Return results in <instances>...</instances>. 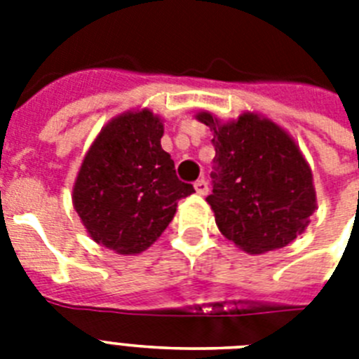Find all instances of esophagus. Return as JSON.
<instances>
[{
	"instance_id": "obj_1",
	"label": "esophagus",
	"mask_w": 359,
	"mask_h": 359,
	"mask_svg": "<svg viewBox=\"0 0 359 359\" xmlns=\"http://www.w3.org/2000/svg\"><path fill=\"white\" fill-rule=\"evenodd\" d=\"M194 186H195V191H197L198 195H206L208 191H210V186H208L206 179H198Z\"/></svg>"
}]
</instances>
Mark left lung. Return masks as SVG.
I'll list each match as a JSON object with an SVG mask.
<instances>
[{"label": "left lung", "instance_id": "1", "mask_svg": "<svg viewBox=\"0 0 359 359\" xmlns=\"http://www.w3.org/2000/svg\"><path fill=\"white\" fill-rule=\"evenodd\" d=\"M197 118L213 129V189L206 201L222 236L250 254L292 243L316 210L312 173L296 142L257 114L231 123L210 113Z\"/></svg>", "mask_w": 359, "mask_h": 359}]
</instances>
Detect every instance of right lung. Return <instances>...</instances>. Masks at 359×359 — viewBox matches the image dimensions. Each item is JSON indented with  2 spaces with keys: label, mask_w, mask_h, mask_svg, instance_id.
<instances>
[{
  "label": "right lung",
  "mask_w": 359,
  "mask_h": 359,
  "mask_svg": "<svg viewBox=\"0 0 359 359\" xmlns=\"http://www.w3.org/2000/svg\"><path fill=\"white\" fill-rule=\"evenodd\" d=\"M164 126L151 111L126 113L100 131L72 189L89 236L118 254H140L173 219L177 203L195 191L177 177L161 146Z\"/></svg>",
  "instance_id": "right-lung-1"
}]
</instances>
